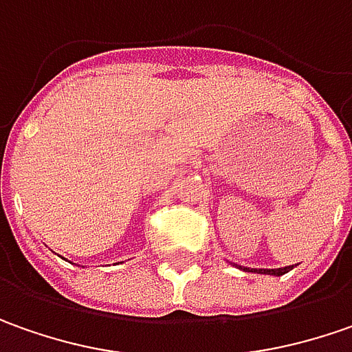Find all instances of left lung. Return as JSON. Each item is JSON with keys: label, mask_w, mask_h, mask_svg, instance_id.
<instances>
[{"label": "left lung", "mask_w": 352, "mask_h": 352, "mask_svg": "<svg viewBox=\"0 0 352 352\" xmlns=\"http://www.w3.org/2000/svg\"><path fill=\"white\" fill-rule=\"evenodd\" d=\"M243 271H248V273H255V269H253V271H249L248 267H243ZM288 271H292V267H285V269H259V273L274 274V276H280V274L288 273Z\"/></svg>", "instance_id": "8db88e82"}]
</instances>
